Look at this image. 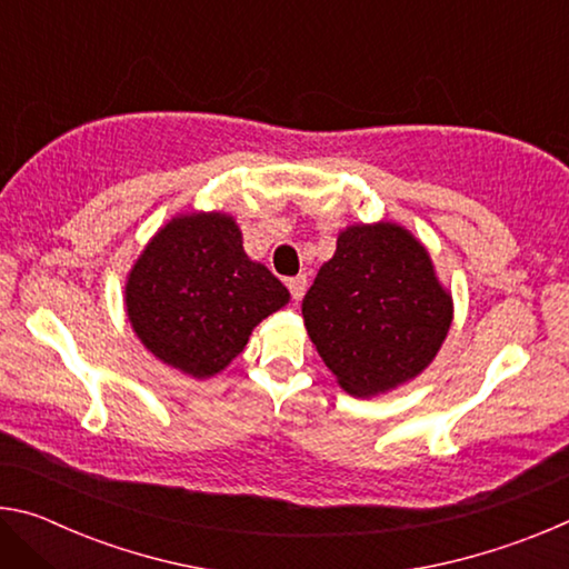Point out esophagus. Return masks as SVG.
I'll list each match as a JSON object with an SVG mask.
<instances>
[{
	"mask_svg": "<svg viewBox=\"0 0 569 569\" xmlns=\"http://www.w3.org/2000/svg\"><path fill=\"white\" fill-rule=\"evenodd\" d=\"M288 291H291V298L298 303L306 293V286H308V278L306 276H296V278H288Z\"/></svg>",
	"mask_w": 569,
	"mask_h": 569,
	"instance_id": "1",
	"label": "esophagus"
}]
</instances>
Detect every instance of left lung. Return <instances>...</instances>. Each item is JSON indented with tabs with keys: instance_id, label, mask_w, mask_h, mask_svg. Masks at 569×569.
<instances>
[{
	"instance_id": "8db88e82",
	"label": "left lung",
	"mask_w": 569,
	"mask_h": 569,
	"mask_svg": "<svg viewBox=\"0 0 569 569\" xmlns=\"http://www.w3.org/2000/svg\"><path fill=\"white\" fill-rule=\"evenodd\" d=\"M308 336L341 387L373 397L421 373L451 323V298L417 238L351 226L303 296Z\"/></svg>"
}]
</instances>
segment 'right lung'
Wrapping results in <instances>:
<instances>
[{"label":"right lung","instance_id":"add662e5","mask_svg":"<svg viewBox=\"0 0 569 569\" xmlns=\"http://www.w3.org/2000/svg\"><path fill=\"white\" fill-rule=\"evenodd\" d=\"M134 333L160 361L206 379L246 349L250 331L288 303V288L253 263L233 218H172L130 271Z\"/></svg>","mask_w":569,"mask_h":569}]
</instances>
